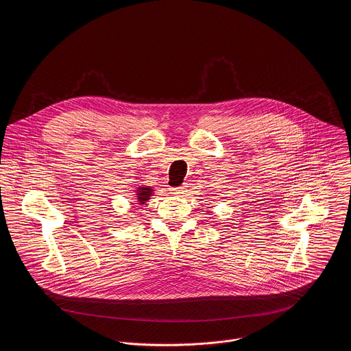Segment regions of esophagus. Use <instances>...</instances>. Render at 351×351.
I'll use <instances>...</instances> for the list:
<instances>
[{
  "mask_svg": "<svg viewBox=\"0 0 351 351\" xmlns=\"http://www.w3.org/2000/svg\"><path fill=\"white\" fill-rule=\"evenodd\" d=\"M171 192H173L174 195H177V196H180V195H184V193L186 192V185L184 184V185H181V186H177V188H171Z\"/></svg>",
  "mask_w": 351,
  "mask_h": 351,
  "instance_id": "obj_1",
  "label": "esophagus"
}]
</instances>
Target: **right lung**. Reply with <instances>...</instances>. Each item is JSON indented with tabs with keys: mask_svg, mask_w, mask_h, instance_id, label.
Masks as SVG:
<instances>
[{
	"mask_svg": "<svg viewBox=\"0 0 351 351\" xmlns=\"http://www.w3.org/2000/svg\"><path fill=\"white\" fill-rule=\"evenodd\" d=\"M135 193H136L135 197H136V200H138V204L143 205V204H146V201L150 200V197L152 196V193H154V189H152L151 186L142 185V186H139V188L136 189Z\"/></svg>",
	"mask_w": 351,
	"mask_h": 351,
	"instance_id": "1",
	"label": "right lung"
}]
</instances>
